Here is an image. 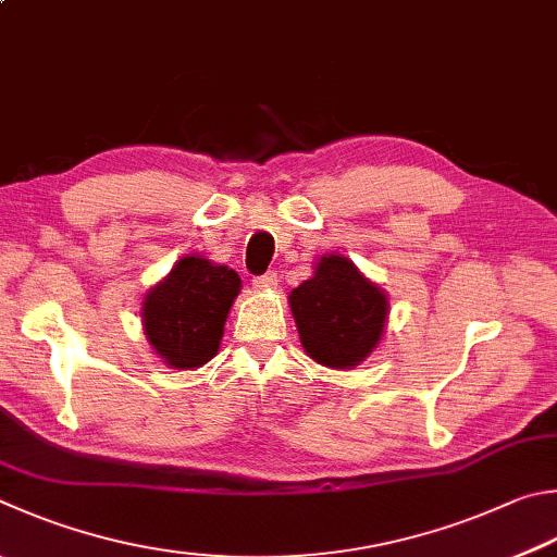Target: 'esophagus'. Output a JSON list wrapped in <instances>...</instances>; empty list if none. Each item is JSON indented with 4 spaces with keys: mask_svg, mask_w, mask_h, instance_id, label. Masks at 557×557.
<instances>
[{
    "mask_svg": "<svg viewBox=\"0 0 557 557\" xmlns=\"http://www.w3.org/2000/svg\"><path fill=\"white\" fill-rule=\"evenodd\" d=\"M252 287L260 289V292L275 289V287H277V272H265V275L252 277Z\"/></svg>",
    "mask_w": 557,
    "mask_h": 557,
    "instance_id": "34e87169",
    "label": "esophagus"
}]
</instances>
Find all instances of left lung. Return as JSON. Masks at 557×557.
I'll return each instance as SVG.
<instances>
[{
	"instance_id": "left-lung-1",
	"label": "left lung",
	"mask_w": 557,
	"mask_h": 557,
	"mask_svg": "<svg viewBox=\"0 0 557 557\" xmlns=\"http://www.w3.org/2000/svg\"><path fill=\"white\" fill-rule=\"evenodd\" d=\"M307 356L333 370H350L382 341L387 295L343 256H321L313 275L289 292Z\"/></svg>"
}]
</instances>
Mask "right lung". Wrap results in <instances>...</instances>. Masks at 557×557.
<instances>
[{
	"label": "right lung",
	"instance_id": "obj_1",
	"mask_svg": "<svg viewBox=\"0 0 557 557\" xmlns=\"http://www.w3.org/2000/svg\"><path fill=\"white\" fill-rule=\"evenodd\" d=\"M238 292L240 277L231 268L201 256L177 260L140 309L146 338L165 366L191 370L216 356Z\"/></svg>",
	"mask_w": 557,
	"mask_h": 557
}]
</instances>
